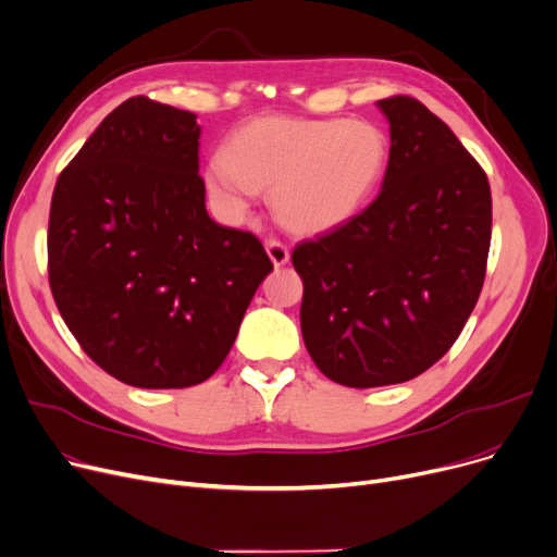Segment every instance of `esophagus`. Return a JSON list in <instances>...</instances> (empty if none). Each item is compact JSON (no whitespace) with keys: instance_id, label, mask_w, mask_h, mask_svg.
Listing matches in <instances>:
<instances>
[{"instance_id":"34e87169","label":"esophagus","mask_w":557,"mask_h":557,"mask_svg":"<svg viewBox=\"0 0 557 557\" xmlns=\"http://www.w3.org/2000/svg\"><path fill=\"white\" fill-rule=\"evenodd\" d=\"M267 252H269V257H271V261L275 263V269H280V267H284V263L288 261V248L282 244V242H277V239H269L267 242Z\"/></svg>"}]
</instances>
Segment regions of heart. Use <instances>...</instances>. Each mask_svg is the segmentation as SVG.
<instances>
[{
  "instance_id": "obj_1",
  "label": "heart",
  "mask_w": 557,
  "mask_h": 557,
  "mask_svg": "<svg viewBox=\"0 0 557 557\" xmlns=\"http://www.w3.org/2000/svg\"><path fill=\"white\" fill-rule=\"evenodd\" d=\"M386 160L388 141L368 122L267 114L227 137L223 158L205 169V185L232 216L271 189L273 214L286 230L320 234L363 208Z\"/></svg>"
}]
</instances>
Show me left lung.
Listing matches in <instances>:
<instances>
[{
	"label": "left lung",
	"instance_id": "left-lung-1",
	"mask_svg": "<svg viewBox=\"0 0 557 557\" xmlns=\"http://www.w3.org/2000/svg\"><path fill=\"white\" fill-rule=\"evenodd\" d=\"M376 106L391 124L382 191L290 255L305 345L349 388L408 382L449 352L481 296L492 237L487 175L451 128L413 97Z\"/></svg>",
	"mask_w": 557,
	"mask_h": 557
}]
</instances>
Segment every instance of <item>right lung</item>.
<instances>
[{"mask_svg":"<svg viewBox=\"0 0 557 557\" xmlns=\"http://www.w3.org/2000/svg\"><path fill=\"white\" fill-rule=\"evenodd\" d=\"M196 114L133 97L58 175L49 286L101 370L137 388L210 379L273 263L205 210Z\"/></svg>","mask_w":557,"mask_h":557,"instance_id":"obj_1","label":"right lung"}]
</instances>
